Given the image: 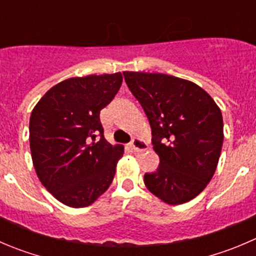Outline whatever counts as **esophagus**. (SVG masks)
<instances>
[{"mask_svg":"<svg viewBox=\"0 0 256 256\" xmlns=\"http://www.w3.org/2000/svg\"><path fill=\"white\" fill-rule=\"evenodd\" d=\"M130 148H132L136 152H141V151L148 150V144L142 140V138H135L132 140V142L130 144Z\"/></svg>","mask_w":256,"mask_h":256,"instance_id":"esophagus-1","label":"esophagus"}]
</instances>
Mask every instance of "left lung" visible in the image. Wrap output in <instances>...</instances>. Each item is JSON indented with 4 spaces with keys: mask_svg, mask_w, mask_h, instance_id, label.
<instances>
[{
    "mask_svg": "<svg viewBox=\"0 0 256 256\" xmlns=\"http://www.w3.org/2000/svg\"><path fill=\"white\" fill-rule=\"evenodd\" d=\"M152 130L158 170L145 174L150 192L168 205L196 198L214 176L224 141L222 110L196 84L166 74L124 71Z\"/></svg>",
    "mask_w": 256,
    "mask_h": 256,
    "instance_id": "1",
    "label": "left lung"
}]
</instances>
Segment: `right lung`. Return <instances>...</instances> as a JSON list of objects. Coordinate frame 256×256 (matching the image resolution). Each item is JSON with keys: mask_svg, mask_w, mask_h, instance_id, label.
<instances>
[{"mask_svg": "<svg viewBox=\"0 0 256 256\" xmlns=\"http://www.w3.org/2000/svg\"><path fill=\"white\" fill-rule=\"evenodd\" d=\"M122 84V74L71 78L52 86L30 118V148L42 185L71 208L94 204L111 185L122 145L104 138L100 111ZM100 140L96 141V136Z\"/></svg>", "mask_w": 256, "mask_h": 256, "instance_id": "right-lung-1", "label": "right lung"}]
</instances>
